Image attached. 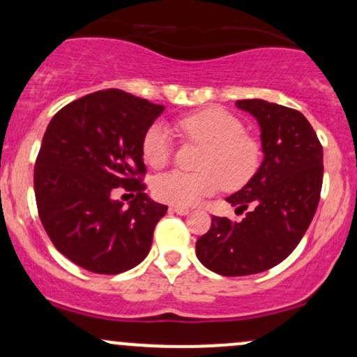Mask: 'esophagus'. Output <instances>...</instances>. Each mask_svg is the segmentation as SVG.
Wrapping results in <instances>:
<instances>
[{
	"label": "esophagus",
	"instance_id": "34e87169",
	"mask_svg": "<svg viewBox=\"0 0 357 357\" xmlns=\"http://www.w3.org/2000/svg\"><path fill=\"white\" fill-rule=\"evenodd\" d=\"M170 211L172 213L180 214V216H185V214H189V208H185V206H172Z\"/></svg>",
	"mask_w": 357,
	"mask_h": 357
}]
</instances>
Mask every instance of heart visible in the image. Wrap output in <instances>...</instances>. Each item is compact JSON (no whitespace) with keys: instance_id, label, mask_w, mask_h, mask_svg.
Listing matches in <instances>:
<instances>
[{"instance_id":"1","label":"heart","mask_w":357,"mask_h":357,"mask_svg":"<svg viewBox=\"0 0 357 357\" xmlns=\"http://www.w3.org/2000/svg\"><path fill=\"white\" fill-rule=\"evenodd\" d=\"M177 126L183 136L208 149L199 163L202 172H170L153 182V194L160 201L194 206L220 192L223 185L236 190L254 178L260 167L262 148L255 137L248 136L238 117L223 109H206L180 119ZM141 151L144 162L155 170L167 167L174 156L170 131L162 124H153L144 132Z\"/></svg>"}]
</instances>
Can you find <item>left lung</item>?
Listing matches in <instances>:
<instances>
[{
	"label": "left lung",
	"mask_w": 357,
	"mask_h": 357,
	"mask_svg": "<svg viewBox=\"0 0 357 357\" xmlns=\"http://www.w3.org/2000/svg\"><path fill=\"white\" fill-rule=\"evenodd\" d=\"M260 126L264 162L254 178L226 201L250 213L231 223L213 216L195 241L197 259L221 275H250L278 266L312 223L324 180V148L298 110L259 98L238 100Z\"/></svg>",
	"instance_id": "left-lung-1"
}]
</instances>
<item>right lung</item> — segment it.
<instances>
[{
  "label": "right lung",
  "instance_id": "obj_1",
  "mask_svg": "<svg viewBox=\"0 0 357 357\" xmlns=\"http://www.w3.org/2000/svg\"><path fill=\"white\" fill-rule=\"evenodd\" d=\"M165 110L122 90L85 95L45 129L33 168L37 211L57 250L95 274L136 267L151 248L167 206L144 194V132ZM132 192L129 208L109 194Z\"/></svg>",
  "mask_w": 357,
  "mask_h": 357
}]
</instances>
